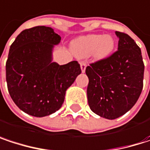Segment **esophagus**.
Instances as JSON below:
<instances>
[{"label":"esophagus","mask_w":150,"mask_h":150,"mask_svg":"<svg viewBox=\"0 0 150 150\" xmlns=\"http://www.w3.org/2000/svg\"><path fill=\"white\" fill-rule=\"evenodd\" d=\"M80 65H81V72H82V73H85V71H86V68H87V63H86V62H80Z\"/></svg>","instance_id":"obj_1"}]
</instances>
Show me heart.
I'll list each match as a JSON object with an SVG mask.
<instances>
[{"instance_id":"obj_1","label":"heart","mask_w":150,"mask_h":150,"mask_svg":"<svg viewBox=\"0 0 150 150\" xmlns=\"http://www.w3.org/2000/svg\"><path fill=\"white\" fill-rule=\"evenodd\" d=\"M116 45L111 35L91 34L79 36L71 42V50L78 57L92 55L96 60H105L109 57Z\"/></svg>"}]
</instances>
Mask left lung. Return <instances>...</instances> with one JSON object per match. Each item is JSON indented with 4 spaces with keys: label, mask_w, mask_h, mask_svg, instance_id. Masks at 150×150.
<instances>
[{
    "label": "left lung",
    "mask_w": 150,
    "mask_h": 150,
    "mask_svg": "<svg viewBox=\"0 0 150 150\" xmlns=\"http://www.w3.org/2000/svg\"><path fill=\"white\" fill-rule=\"evenodd\" d=\"M118 50L86 68L90 109L108 120L116 119L136 103L143 87L144 64L141 49L127 34L115 31Z\"/></svg>",
    "instance_id": "8db88e82"
}]
</instances>
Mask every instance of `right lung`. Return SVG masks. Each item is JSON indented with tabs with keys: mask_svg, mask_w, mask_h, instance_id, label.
Wrapping results in <instances>:
<instances>
[{
	"mask_svg": "<svg viewBox=\"0 0 150 150\" xmlns=\"http://www.w3.org/2000/svg\"><path fill=\"white\" fill-rule=\"evenodd\" d=\"M61 39L52 28L37 26L21 31L10 46L6 63L8 89L16 106L32 116L56 112L67 89L81 73L76 61L64 65L53 62L54 47Z\"/></svg>",
	"mask_w": 150,
	"mask_h": 150,
	"instance_id": "obj_1",
	"label": "right lung"
}]
</instances>
